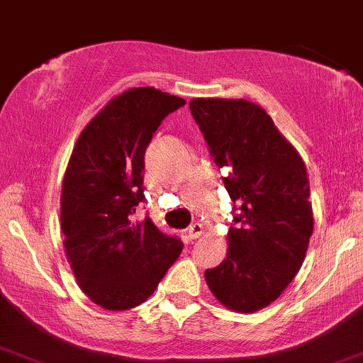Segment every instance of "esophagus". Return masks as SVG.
I'll list each match as a JSON object with an SVG mask.
<instances>
[{"label": "esophagus", "instance_id": "obj_1", "mask_svg": "<svg viewBox=\"0 0 363 363\" xmlns=\"http://www.w3.org/2000/svg\"><path fill=\"white\" fill-rule=\"evenodd\" d=\"M202 230H204V227H202V224H199V222H196V224L189 225V229H187V235H189L191 239H197L202 235Z\"/></svg>", "mask_w": 363, "mask_h": 363}]
</instances>
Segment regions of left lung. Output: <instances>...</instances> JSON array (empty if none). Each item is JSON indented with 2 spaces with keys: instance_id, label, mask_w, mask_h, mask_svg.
Here are the masks:
<instances>
[{
  "instance_id": "1",
  "label": "left lung",
  "mask_w": 363,
  "mask_h": 363,
  "mask_svg": "<svg viewBox=\"0 0 363 363\" xmlns=\"http://www.w3.org/2000/svg\"><path fill=\"white\" fill-rule=\"evenodd\" d=\"M189 109L234 202L227 255L206 270L217 301L235 312L274 302L306 259L313 230L307 169L270 116L244 99H192Z\"/></svg>"
}]
</instances>
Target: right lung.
I'll return each instance as SVG.
<instances>
[{"mask_svg": "<svg viewBox=\"0 0 363 363\" xmlns=\"http://www.w3.org/2000/svg\"><path fill=\"white\" fill-rule=\"evenodd\" d=\"M186 104L154 88L124 91L86 125L62 181L61 230L81 291L108 311H128L156 291L182 240L146 216L144 154L166 116Z\"/></svg>", "mask_w": 363, "mask_h": 363, "instance_id": "obj_1", "label": "right lung"}]
</instances>
